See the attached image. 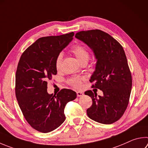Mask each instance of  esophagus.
Returning a JSON list of instances; mask_svg holds the SVG:
<instances>
[{
	"label": "esophagus",
	"mask_w": 148,
	"mask_h": 148,
	"mask_svg": "<svg viewBox=\"0 0 148 148\" xmlns=\"http://www.w3.org/2000/svg\"><path fill=\"white\" fill-rule=\"evenodd\" d=\"M76 93H77V96H78V97H81V96H84V93L83 92H81V91H77Z\"/></svg>",
	"instance_id": "esophagus-1"
}]
</instances>
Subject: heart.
Returning a JSON list of instances; mask_svg holds the SVG:
<instances>
[{"label": "heart", "instance_id": "obj_1", "mask_svg": "<svg viewBox=\"0 0 148 148\" xmlns=\"http://www.w3.org/2000/svg\"><path fill=\"white\" fill-rule=\"evenodd\" d=\"M71 52L74 53V56H76L77 60L79 61L80 63H83L85 62H88V59H89V53L86 48L80 45H76L72 48ZM63 53H60L58 54L57 58L56 59V69L59 70L61 68V62L63 60ZM69 83L75 87H80L82 85L81 79L77 77H74L70 79L69 81Z\"/></svg>", "mask_w": 148, "mask_h": 148}]
</instances>
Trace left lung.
<instances>
[{
    "instance_id": "left-lung-1",
    "label": "left lung",
    "mask_w": 148,
    "mask_h": 148,
    "mask_svg": "<svg viewBox=\"0 0 148 148\" xmlns=\"http://www.w3.org/2000/svg\"><path fill=\"white\" fill-rule=\"evenodd\" d=\"M92 51L96 60L95 71L90 82L103 95L91 90L85 95L92 98V105L87 110L90 119L111 124L124 113L130 100L132 77L123 48L109 34L100 29L82 31L75 36Z\"/></svg>"
}]
</instances>
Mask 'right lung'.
Wrapping results in <instances>:
<instances>
[{"mask_svg": "<svg viewBox=\"0 0 148 148\" xmlns=\"http://www.w3.org/2000/svg\"><path fill=\"white\" fill-rule=\"evenodd\" d=\"M74 32L39 38L21 56L15 75V95L25 119L32 127L48 133L65 120L64 109L76 92L63 88L48 94L47 81L57 74L56 59L73 39Z\"/></svg>", "mask_w": 148, "mask_h": 148, "instance_id": "add662e5", "label": "right lung"}]
</instances>
